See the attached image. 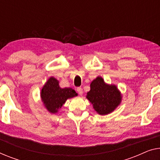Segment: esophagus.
<instances>
[{"instance_id": "34e87169", "label": "esophagus", "mask_w": 160, "mask_h": 160, "mask_svg": "<svg viewBox=\"0 0 160 160\" xmlns=\"http://www.w3.org/2000/svg\"><path fill=\"white\" fill-rule=\"evenodd\" d=\"M77 91L78 92V94L80 95H82L83 94V90H82V88H77Z\"/></svg>"}]
</instances>
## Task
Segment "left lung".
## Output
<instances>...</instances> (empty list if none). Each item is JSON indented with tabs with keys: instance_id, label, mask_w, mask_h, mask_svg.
Returning a JSON list of instances; mask_svg holds the SVG:
<instances>
[{
	"instance_id": "obj_1",
	"label": "left lung",
	"mask_w": 160,
	"mask_h": 160,
	"mask_svg": "<svg viewBox=\"0 0 160 160\" xmlns=\"http://www.w3.org/2000/svg\"><path fill=\"white\" fill-rule=\"evenodd\" d=\"M86 98L99 115L105 116L115 111L121 104L122 95L116 85L107 84L103 78L98 76L90 83Z\"/></svg>"
}]
</instances>
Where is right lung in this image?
I'll return each instance as SVG.
<instances>
[{
  "label": "right lung",
  "instance_id": "right-lung-1",
  "mask_svg": "<svg viewBox=\"0 0 160 160\" xmlns=\"http://www.w3.org/2000/svg\"><path fill=\"white\" fill-rule=\"evenodd\" d=\"M78 93L71 88H61L59 80L50 77L40 92L42 102L50 113H57L68 99L77 96Z\"/></svg>",
  "mask_w": 160,
  "mask_h": 160
}]
</instances>
